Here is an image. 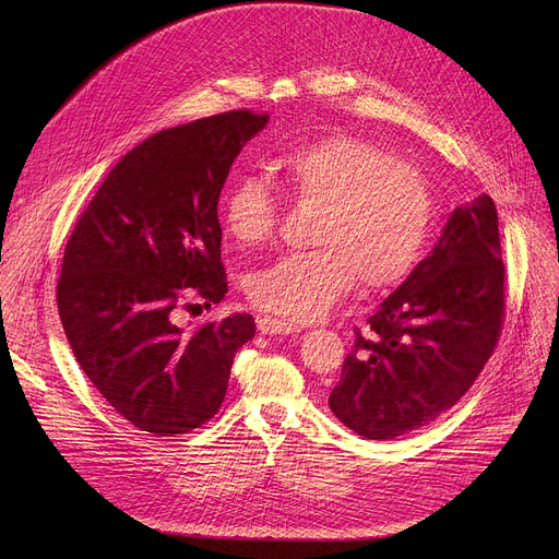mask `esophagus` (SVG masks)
I'll return each instance as SVG.
<instances>
[{"mask_svg":"<svg viewBox=\"0 0 559 559\" xmlns=\"http://www.w3.org/2000/svg\"><path fill=\"white\" fill-rule=\"evenodd\" d=\"M259 330L263 334H296V332H300V328L296 323L283 321V318H276V316H263L259 321Z\"/></svg>","mask_w":559,"mask_h":559,"instance_id":"34e87169","label":"esophagus"}]
</instances>
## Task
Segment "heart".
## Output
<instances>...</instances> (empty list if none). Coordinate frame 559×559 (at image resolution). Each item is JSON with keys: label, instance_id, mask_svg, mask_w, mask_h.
<instances>
[{"label": "heart", "instance_id": "1", "mask_svg": "<svg viewBox=\"0 0 559 559\" xmlns=\"http://www.w3.org/2000/svg\"><path fill=\"white\" fill-rule=\"evenodd\" d=\"M270 170L298 205L316 207L309 234L316 248L250 278V298L261 309L313 321L358 281L365 289L393 287L423 259L436 201L418 166L367 139L328 134L281 152ZM221 216L238 250L263 248L276 234V201L254 175L227 190Z\"/></svg>", "mask_w": 559, "mask_h": 559}]
</instances>
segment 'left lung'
<instances>
[{"label": "left lung", "instance_id": "left-lung-1", "mask_svg": "<svg viewBox=\"0 0 559 559\" xmlns=\"http://www.w3.org/2000/svg\"><path fill=\"white\" fill-rule=\"evenodd\" d=\"M489 194L457 207L365 330L330 393L336 418L369 440L405 436L451 409L480 376L504 323V263Z\"/></svg>", "mask_w": 559, "mask_h": 559}]
</instances>
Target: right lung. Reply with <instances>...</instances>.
<instances>
[{
    "label": "right lung",
    "instance_id": "obj_1",
    "mask_svg": "<svg viewBox=\"0 0 559 559\" xmlns=\"http://www.w3.org/2000/svg\"><path fill=\"white\" fill-rule=\"evenodd\" d=\"M267 112L229 110L132 147L79 216L63 252L57 307L76 362L130 425L154 436L207 423L227 391L250 313L183 332L179 307L227 292L218 194Z\"/></svg>",
    "mask_w": 559,
    "mask_h": 559
}]
</instances>
